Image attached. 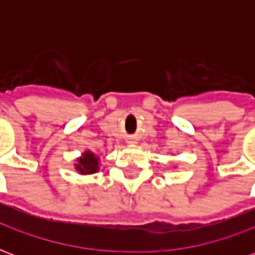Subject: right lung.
Masks as SVG:
<instances>
[{
    "instance_id": "add662e5",
    "label": "right lung",
    "mask_w": 255,
    "mask_h": 255,
    "mask_svg": "<svg viewBox=\"0 0 255 255\" xmlns=\"http://www.w3.org/2000/svg\"><path fill=\"white\" fill-rule=\"evenodd\" d=\"M76 169L83 175H91L100 169L98 166V157H95L91 151H86L80 158H78Z\"/></svg>"
}]
</instances>
